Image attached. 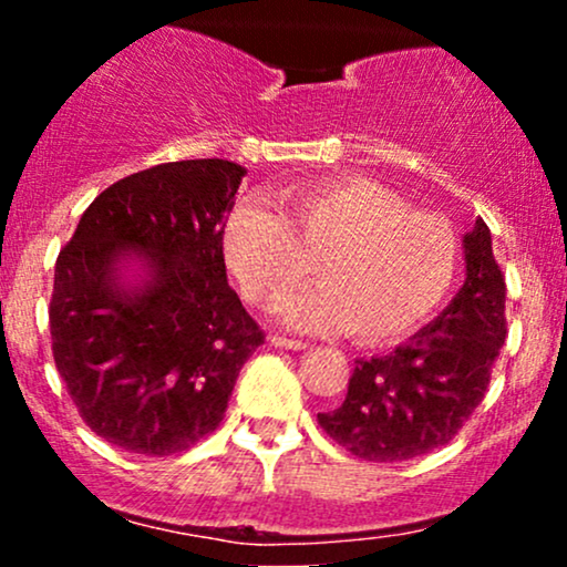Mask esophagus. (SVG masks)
Instances as JSON below:
<instances>
[{"label":"esophagus","mask_w":567,"mask_h":567,"mask_svg":"<svg viewBox=\"0 0 567 567\" xmlns=\"http://www.w3.org/2000/svg\"><path fill=\"white\" fill-rule=\"evenodd\" d=\"M269 343L271 347H279V349H292V351H298V349H306V343L303 341H298V338H288V336H269Z\"/></svg>","instance_id":"obj_1"}]
</instances>
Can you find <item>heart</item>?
<instances>
[{
	"label": "heart",
	"mask_w": 567,
	"mask_h": 567,
	"mask_svg": "<svg viewBox=\"0 0 567 567\" xmlns=\"http://www.w3.org/2000/svg\"><path fill=\"white\" fill-rule=\"evenodd\" d=\"M275 210L243 205L226 220L224 252L252 303L271 309L315 271L320 288L285 303L306 330L343 328L362 343L410 333L434 315L458 275L455 226L413 210L368 178L292 184Z\"/></svg>",
	"instance_id": "1"
}]
</instances>
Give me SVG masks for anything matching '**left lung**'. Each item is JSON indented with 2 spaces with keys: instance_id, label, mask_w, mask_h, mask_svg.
<instances>
[{
  "instance_id": "left-lung-1",
  "label": "left lung",
  "mask_w": 567,
  "mask_h": 567,
  "mask_svg": "<svg viewBox=\"0 0 567 567\" xmlns=\"http://www.w3.org/2000/svg\"><path fill=\"white\" fill-rule=\"evenodd\" d=\"M464 288L437 320L392 354L357 360L347 400L317 413L357 458L394 464L437 451L483 402L506 341V282L483 218L464 234Z\"/></svg>"
}]
</instances>
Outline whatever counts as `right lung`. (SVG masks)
I'll return each mask as SVG.
<instances>
[{
	"mask_svg": "<svg viewBox=\"0 0 567 567\" xmlns=\"http://www.w3.org/2000/svg\"><path fill=\"white\" fill-rule=\"evenodd\" d=\"M245 167L165 162L90 202L50 298L55 368L97 437L141 455L188 451L224 421L264 330L226 282L224 226ZM141 257L150 277L118 282Z\"/></svg>",
	"mask_w": 567,
	"mask_h": 567,
	"instance_id": "obj_1",
	"label": "right lung"
}]
</instances>
